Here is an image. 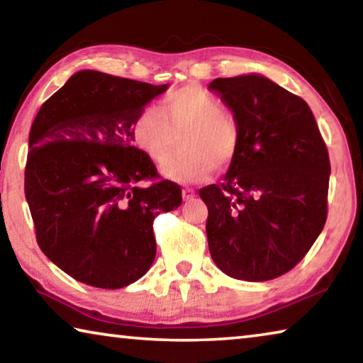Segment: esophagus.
I'll list each match as a JSON object with an SVG mask.
<instances>
[{
  "label": "esophagus",
  "instance_id": "obj_1",
  "mask_svg": "<svg viewBox=\"0 0 363 363\" xmlns=\"http://www.w3.org/2000/svg\"><path fill=\"white\" fill-rule=\"evenodd\" d=\"M195 196V190L192 189V187H186V189H182V199L184 200H192Z\"/></svg>",
  "mask_w": 363,
  "mask_h": 363
}]
</instances>
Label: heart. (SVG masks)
Masks as SVG:
<instances>
[{
  "label": "heart",
  "mask_w": 363,
  "mask_h": 363,
  "mask_svg": "<svg viewBox=\"0 0 363 363\" xmlns=\"http://www.w3.org/2000/svg\"><path fill=\"white\" fill-rule=\"evenodd\" d=\"M182 138L179 155L164 164L171 179L205 181L214 169L235 160L242 130L216 96L199 84L169 93L157 107H147L133 121V140L153 163L167 162Z\"/></svg>",
  "instance_id": "obj_1"
}]
</instances>
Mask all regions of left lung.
Here are the masks:
<instances>
[{
  "label": "left lung",
  "instance_id": "1",
  "mask_svg": "<svg viewBox=\"0 0 363 363\" xmlns=\"http://www.w3.org/2000/svg\"><path fill=\"white\" fill-rule=\"evenodd\" d=\"M210 89L242 130L224 181L199 190L211 257L232 279H277L307 255L327 220V145L306 101L266 77L216 78Z\"/></svg>",
  "mask_w": 363,
  "mask_h": 363
}]
</instances>
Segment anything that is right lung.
<instances>
[{
    "label": "right lung",
    "mask_w": 363,
    "mask_h": 363,
    "mask_svg": "<svg viewBox=\"0 0 363 363\" xmlns=\"http://www.w3.org/2000/svg\"><path fill=\"white\" fill-rule=\"evenodd\" d=\"M167 89L82 70L35 116L26 199L36 242L82 284L116 290L139 280L155 259L153 220L182 203L181 187L133 145L134 118Z\"/></svg>",
    "instance_id": "1"
}]
</instances>
